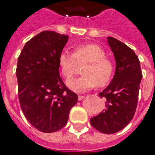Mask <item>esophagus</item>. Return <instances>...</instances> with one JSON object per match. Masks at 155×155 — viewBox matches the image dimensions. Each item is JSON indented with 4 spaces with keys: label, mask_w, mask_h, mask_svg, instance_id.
<instances>
[{
    "label": "esophagus",
    "mask_w": 155,
    "mask_h": 155,
    "mask_svg": "<svg viewBox=\"0 0 155 155\" xmlns=\"http://www.w3.org/2000/svg\"><path fill=\"white\" fill-rule=\"evenodd\" d=\"M84 98H85V96H82V95L78 96V99H79V101L82 100V99H84Z\"/></svg>",
    "instance_id": "obj_1"
}]
</instances>
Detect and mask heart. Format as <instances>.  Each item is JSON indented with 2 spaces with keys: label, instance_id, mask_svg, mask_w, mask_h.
<instances>
[{
  "label": "heart",
  "instance_id": "heart-1",
  "mask_svg": "<svg viewBox=\"0 0 155 155\" xmlns=\"http://www.w3.org/2000/svg\"><path fill=\"white\" fill-rule=\"evenodd\" d=\"M61 73L66 79H70L78 70V65L84 66L81 77L70 79L67 86L75 92H84L97 86L105 85L110 79L113 65L105 58L102 48L96 45L82 44L75 46L73 53L63 51L58 58Z\"/></svg>",
  "mask_w": 155,
  "mask_h": 155
}]
</instances>
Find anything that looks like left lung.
Masks as SVG:
<instances>
[{
  "instance_id": "left-lung-1",
  "label": "left lung",
  "mask_w": 155,
  "mask_h": 155,
  "mask_svg": "<svg viewBox=\"0 0 155 155\" xmlns=\"http://www.w3.org/2000/svg\"><path fill=\"white\" fill-rule=\"evenodd\" d=\"M116 60V71L110 83L99 96L105 107L91 118V125L105 134L117 133L125 128L134 117L142 78L140 61L133 50L113 37L107 38Z\"/></svg>"
}]
</instances>
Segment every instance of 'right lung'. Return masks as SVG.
Returning a JSON list of instances; mask_svg holds the SVG:
<instances>
[{"mask_svg":"<svg viewBox=\"0 0 155 155\" xmlns=\"http://www.w3.org/2000/svg\"><path fill=\"white\" fill-rule=\"evenodd\" d=\"M68 38L53 31H41L25 43L18 58L16 74L21 109L29 124L43 133L62 129L78 101L59 73L58 58Z\"/></svg>","mask_w":155,"mask_h":155,"instance_id":"right-lung-1","label":"right lung"}]
</instances>
